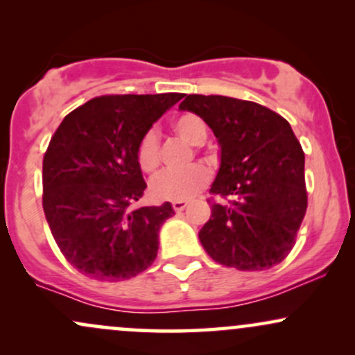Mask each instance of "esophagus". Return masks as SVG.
<instances>
[{"label":"esophagus","instance_id":"esophagus-1","mask_svg":"<svg viewBox=\"0 0 355 355\" xmlns=\"http://www.w3.org/2000/svg\"><path fill=\"white\" fill-rule=\"evenodd\" d=\"M189 205V203L187 202H183V200H175V202H172V207H173V210L175 211H182V210H185V207Z\"/></svg>","mask_w":355,"mask_h":355}]
</instances>
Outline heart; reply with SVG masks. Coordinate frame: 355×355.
Returning <instances> with one entry per match:
<instances>
[{"instance_id":"obj_1","label":"heart","mask_w":355,"mask_h":355,"mask_svg":"<svg viewBox=\"0 0 355 355\" xmlns=\"http://www.w3.org/2000/svg\"><path fill=\"white\" fill-rule=\"evenodd\" d=\"M172 132L190 145H202L207 138V126L198 115L183 113L172 121ZM137 164L141 172L155 173L160 166V141L153 130H148L138 140L135 148ZM210 183L207 166L193 165L183 172H166L152 183V193L160 200H191Z\"/></svg>"}]
</instances>
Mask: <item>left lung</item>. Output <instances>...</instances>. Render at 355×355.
<instances>
[{
  "instance_id": "1",
  "label": "left lung",
  "mask_w": 355,
  "mask_h": 355,
  "mask_svg": "<svg viewBox=\"0 0 355 355\" xmlns=\"http://www.w3.org/2000/svg\"><path fill=\"white\" fill-rule=\"evenodd\" d=\"M180 110L203 118L222 148L211 215L198 232L207 254L248 272L280 263L307 210L305 155L288 121L255 101L220 95H187Z\"/></svg>"
}]
</instances>
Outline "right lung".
Listing matches in <instances>:
<instances>
[{
    "instance_id": "right-lung-1",
    "label": "right lung",
    "mask_w": 355,
    "mask_h": 355,
    "mask_svg": "<svg viewBox=\"0 0 355 355\" xmlns=\"http://www.w3.org/2000/svg\"><path fill=\"white\" fill-rule=\"evenodd\" d=\"M183 93L103 95L63 118L43 157V210L56 245L81 274L118 282L153 263L158 232L175 214L130 209L146 189L135 148Z\"/></svg>"
}]
</instances>
